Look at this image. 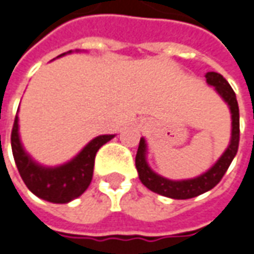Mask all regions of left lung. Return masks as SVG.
<instances>
[{"label": "left lung", "mask_w": 254, "mask_h": 254, "mask_svg": "<svg viewBox=\"0 0 254 254\" xmlns=\"http://www.w3.org/2000/svg\"><path fill=\"white\" fill-rule=\"evenodd\" d=\"M206 82L210 86H213L217 90V93L222 95V98L227 102L230 111H231V118H233V134H231V142L227 150L223 153V156L217 160V163L208 172H205L204 175L189 179V181H170L165 179L163 176L154 174L145 159L146 154V143L145 139L141 138L138 152L135 156V167L139 174V179L146 186L149 190H152L154 193L161 194L164 197L175 199H188L197 197L199 194L208 191L210 189H213L219 182L222 181L224 174L227 172L228 167L231 164V161L235 157V154L238 152L239 146V108L238 101L234 90L228 84L226 79L223 78L220 73L217 72H206L205 75Z\"/></svg>", "instance_id": "1"}]
</instances>
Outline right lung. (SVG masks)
Listing matches in <instances>:
<instances>
[{
    "instance_id": "add662e5",
    "label": "right lung",
    "mask_w": 254,
    "mask_h": 254,
    "mask_svg": "<svg viewBox=\"0 0 254 254\" xmlns=\"http://www.w3.org/2000/svg\"><path fill=\"white\" fill-rule=\"evenodd\" d=\"M113 136L115 135L97 136L84 146L75 159L56 168H45L35 164L31 157L23 150L19 139L17 116L12 127L10 143L16 167L28 190L39 198L46 199L49 202L66 204L82 195L89 188L90 182L93 179L95 154L98 149L111 141Z\"/></svg>"
}]
</instances>
